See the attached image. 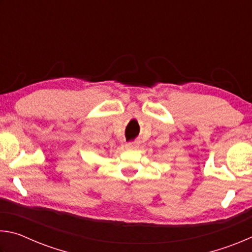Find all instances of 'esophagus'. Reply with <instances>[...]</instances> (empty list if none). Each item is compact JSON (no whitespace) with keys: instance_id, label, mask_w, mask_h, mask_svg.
I'll return each mask as SVG.
<instances>
[{"instance_id":"obj_1","label":"esophagus","mask_w":252,"mask_h":252,"mask_svg":"<svg viewBox=\"0 0 252 252\" xmlns=\"http://www.w3.org/2000/svg\"><path fill=\"white\" fill-rule=\"evenodd\" d=\"M139 147V142L138 141H130L126 144V148L129 149V150H134Z\"/></svg>"}]
</instances>
